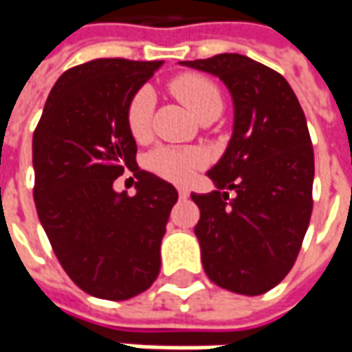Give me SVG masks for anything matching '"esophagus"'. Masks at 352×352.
I'll use <instances>...</instances> for the list:
<instances>
[{"instance_id": "esophagus-1", "label": "esophagus", "mask_w": 352, "mask_h": 352, "mask_svg": "<svg viewBox=\"0 0 352 352\" xmlns=\"http://www.w3.org/2000/svg\"><path fill=\"white\" fill-rule=\"evenodd\" d=\"M178 196L182 197V199H186V197L190 196V192H188L186 188H178Z\"/></svg>"}]
</instances>
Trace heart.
I'll return each mask as SVG.
<instances>
[{"label":"heart","instance_id":"heart-1","mask_svg":"<svg viewBox=\"0 0 352 352\" xmlns=\"http://www.w3.org/2000/svg\"><path fill=\"white\" fill-rule=\"evenodd\" d=\"M170 91L201 121L206 117H217L223 109V94L219 86L204 74L176 76L170 82ZM153 111H155V96L148 88H141L127 105V127L129 133L137 139H148L153 131ZM201 164V155L190 148H176V146H156L148 155V166L156 174L184 182L190 178V174Z\"/></svg>","mask_w":352,"mask_h":352}]
</instances>
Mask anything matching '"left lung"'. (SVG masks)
Here are the masks:
<instances>
[{"label":"left lung","mask_w":352,"mask_h":352,"mask_svg":"<svg viewBox=\"0 0 352 352\" xmlns=\"http://www.w3.org/2000/svg\"><path fill=\"white\" fill-rule=\"evenodd\" d=\"M182 64L217 76L235 107L233 137L208 172L217 190L192 194L204 270L225 290L261 296L292 270L311 217L314 146L304 109L284 76L249 56Z\"/></svg>","instance_id":"1"}]
</instances>
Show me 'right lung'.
Segmentation results:
<instances>
[{
  "label": "right lung",
  "instance_id": "1",
  "mask_svg": "<svg viewBox=\"0 0 352 352\" xmlns=\"http://www.w3.org/2000/svg\"><path fill=\"white\" fill-rule=\"evenodd\" d=\"M162 60L98 58L56 80L33 135L34 206L52 250L78 288L129 300L160 272V243L178 192L139 168L127 105ZM131 169L138 194L113 182Z\"/></svg>",
  "mask_w": 352,
  "mask_h": 352
}]
</instances>
